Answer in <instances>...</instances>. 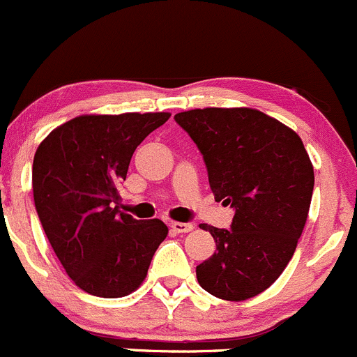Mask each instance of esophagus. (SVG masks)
<instances>
[{"label": "esophagus", "mask_w": 357, "mask_h": 357, "mask_svg": "<svg viewBox=\"0 0 357 357\" xmlns=\"http://www.w3.org/2000/svg\"><path fill=\"white\" fill-rule=\"evenodd\" d=\"M172 229H174L177 234H185V232H190V230L194 229V225H192V223L174 222V223H172Z\"/></svg>", "instance_id": "34e87169"}]
</instances>
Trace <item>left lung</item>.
Here are the masks:
<instances>
[{
    "label": "left lung",
    "instance_id": "8db88e82",
    "mask_svg": "<svg viewBox=\"0 0 357 357\" xmlns=\"http://www.w3.org/2000/svg\"><path fill=\"white\" fill-rule=\"evenodd\" d=\"M203 154L216 201L234 208L229 229L199 225L216 252L197 264V282L225 301L263 292L285 270L303 234L314 174L299 135L251 108L177 113Z\"/></svg>",
    "mask_w": 357,
    "mask_h": 357
}]
</instances>
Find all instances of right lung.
Listing matches in <instances>:
<instances>
[{"label": "right lung", "instance_id": "1", "mask_svg": "<svg viewBox=\"0 0 357 357\" xmlns=\"http://www.w3.org/2000/svg\"><path fill=\"white\" fill-rule=\"evenodd\" d=\"M170 113L84 115L54 128L32 165L39 220L77 287L123 297L148 275L168 235L161 220H135L113 206L135 148Z\"/></svg>", "mask_w": 357, "mask_h": 357}]
</instances>
